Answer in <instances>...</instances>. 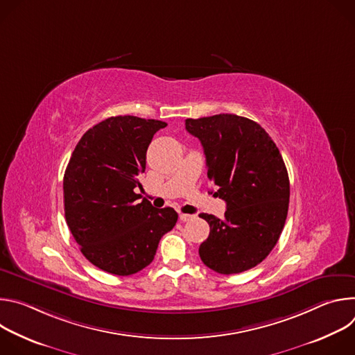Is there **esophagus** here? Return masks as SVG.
Returning <instances> with one entry per match:
<instances>
[{
	"label": "esophagus",
	"instance_id": "1",
	"mask_svg": "<svg viewBox=\"0 0 355 355\" xmlns=\"http://www.w3.org/2000/svg\"><path fill=\"white\" fill-rule=\"evenodd\" d=\"M193 218V215H188V214H180V220L181 222H188Z\"/></svg>",
	"mask_w": 355,
	"mask_h": 355
}]
</instances>
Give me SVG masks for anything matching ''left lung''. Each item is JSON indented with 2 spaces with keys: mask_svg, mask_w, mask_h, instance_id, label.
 <instances>
[{
  "mask_svg": "<svg viewBox=\"0 0 355 355\" xmlns=\"http://www.w3.org/2000/svg\"><path fill=\"white\" fill-rule=\"evenodd\" d=\"M185 129L200 140L208 178L226 202L225 219L209 223L199 257L211 270L230 275L260 264L277 244L289 207V178L278 147L254 121L219 114L187 119Z\"/></svg>",
  "mask_w": 355,
  "mask_h": 355,
  "instance_id": "left-lung-1",
  "label": "left lung"
}]
</instances>
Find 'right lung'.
I'll list each match as a JSON object with an SVG mask.
<instances>
[{"mask_svg":"<svg viewBox=\"0 0 355 355\" xmlns=\"http://www.w3.org/2000/svg\"><path fill=\"white\" fill-rule=\"evenodd\" d=\"M167 123L112 116L88 129L67 164L63 193L67 226L84 257L105 272L132 275L153 261L159 241L178 219L140 199L139 175L155 133Z\"/></svg>","mask_w":355,"mask_h":355,"instance_id":"right-lung-1","label":"right lung"}]
</instances>
